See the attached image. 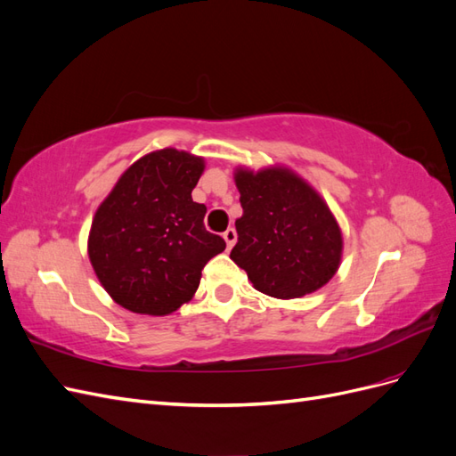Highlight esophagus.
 <instances>
[{
	"mask_svg": "<svg viewBox=\"0 0 456 456\" xmlns=\"http://www.w3.org/2000/svg\"><path fill=\"white\" fill-rule=\"evenodd\" d=\"M223 238H224V241H226V245H228V249H232L233 243H236V240H238V233H236V230H233V228H228V230L223 233Z\"/></svg>",
	"mask_w": 456,
	"mask_h": 456,
	"instance_id": "1",
	"label": "esophagus"
}]
</instances>
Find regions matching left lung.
<instances>
[{"instance_id": "8db88e82", "label": "left lung", "mask_w": 456, "mask_h": 456, "mask_svg": "<svg viewBox=\"0 0 456 456\" xmlns=\"http://www.w3.org/2000/svg\"><path fill=\"white\" fill-rule=\"evenodd\" d=\"M243 215L230 258L247 272L256 291L300 298L333 278L342 258V232L325 200L281 165L260 171L238 167Z\"/></svg>"}]
</instances>
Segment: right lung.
<instances>
[{"mask_svg":"<svg viewBox=\"0 0 456 456\" xmlns=\"http://www.w3.org/2000/svg\"><path fill=\"white\" fill-rule=\"evenodd\" d=\"M200 156L163 148L136 159L99 205L87 253L106 293L134 314L167 315L191 300L201 270L226 241L207 232L191 200Z\"/></svg>","mask_w":456,"mask_h":456,"instance_id":"obj_1","label":"right lung"}]
</instances>
